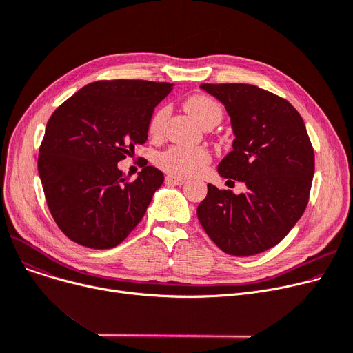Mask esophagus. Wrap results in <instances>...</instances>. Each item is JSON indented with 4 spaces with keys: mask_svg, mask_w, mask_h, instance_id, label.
Wrapping results in <instances>:
<instances>
[{
    "mask_svg": "<svg viewBox=\"0 0 353 353\" xmlns=\"http://www.w3.org/2000/svg\"><path fill=\"white\" fill-rule=\"evenodd\" d=\"M165 183L167 184H174V186H181V184L186 183V179L179 177V176H173V174H167L165 176Z\"/></svg>",
    "mask_w": 353,
    "mask_h": 353,
    "instance_id": "34e87169",
    "label": "esophagus"
}]
</instances>
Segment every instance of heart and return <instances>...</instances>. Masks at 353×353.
Returning <instances> with one entry per match:
<instances>
[{"instance_id": "heart-1", "label": "heart", "mask_w": 353, "mask_h": 353, "mask_svg": "<svg viewBox=\"0 0 353 353\" xmlns=\"http://www.w3.org/2000/svg\"><path fill=\"white\" fill-rule=\"evenodd\" d=\"M184 108L188 113L203 125L212 119H221V107L209 96L197 94L186 100ZM170 117V107L163 105L152 116L148 123V132L152 136H160L164 125ZM210 156L203 148L193 147H172L159 157V164L164 170L179 176H193L203 172L209 163Z\"/></svg>"}]
</instances>
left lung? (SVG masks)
I'll list each match as a JSON object with an SVG mask.
<instances>
[{"label":"left lung","instance_id":"left-lung-1","mask_svg":"<svg viewBox=\"0 0 353 353\" xmlns=\"http://www.w3.org/2000/svg\"><path fill=\"white\" fill-rule=\"evenodd\" d=\"M200 88L225 105L234 134L217 172L245 181L248 192L234 194L209 183L199 221L225 253H262L281 242L307 205L314 154L303 119L289 101L252 84Z\"/></svg>","mask_w":353,"mask_h":353}]
</instances>
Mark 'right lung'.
Segmentation results:
<instances>
[{"mask_svg": "<svg viewBox=\"0 0 353 353\" xmlns=\"http://www.w3.org/2000/svg\"><path fill=\"white\" fill-rule=\"evenodd\" d=\"M172 88L144 80L96 81L50 117L39 174L55 223L72 242L111 249L140 223L164 176L145 165L127 181L117 163L147 141L154 107Z\"/></svg>", "mask_w": 353, "mask_h": 353, "instance_id": "add662e5", "label": "right lung"}]
</instances>
